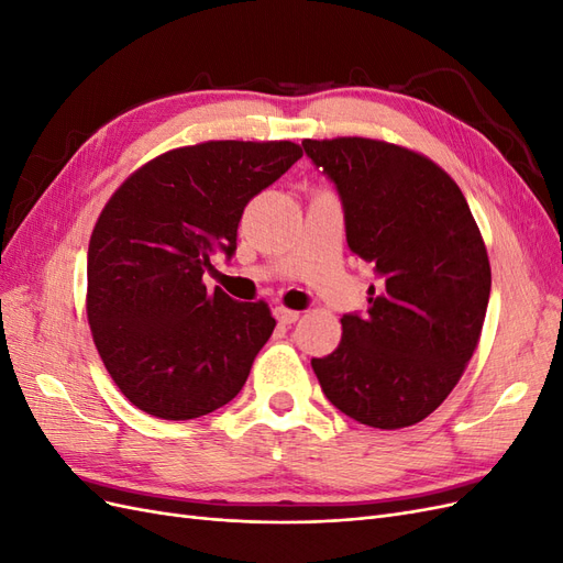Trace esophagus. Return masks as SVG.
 <instances>
[{
  "instance_id": "1",
  "label": "esophagus",
  "mask_w": 563,
  "mask_h": 563,
  "mask_svg": "<svg viewBox=\"0 0 563 563\" xmlns=\"http://www.w3.org/2000/svg\"><path fill=\"white\" fill-rule=\"evenodd\" d=\"M275 317H277V321H279V323H284V327H291V323H296V321H298L300 312H296V310H288V308H275Z\"/></svg>"
}]
</instances>
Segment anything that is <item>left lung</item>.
<instances>
[{
  "instance_id": "obj_1",
  "label": "left lung",
  "mask_w": 563,
  "mask_h": 563,
  "mask_svg": "<svg viewBox=\"0 0 563 563\" xmlns=\"http://www.w3.org/2000/svg\"><path fill=\"white\" fill-rule=\"evenodd\" d=\"M343 201L347 246L376 265L368 314L312 360L327 399L356 422L399 430L444 404L479 343L488 253L455 180L418 152L373 139L302 141Z\"/></svg>"
}]
</instances>
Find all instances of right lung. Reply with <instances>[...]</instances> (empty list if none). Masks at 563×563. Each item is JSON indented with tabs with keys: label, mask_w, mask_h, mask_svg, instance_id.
Returning <instances> with one entry per match:
<instances>
[{
	"label": "right lung",
	"mask_w": 563,
	"mask_h": 563,
	"mask_svg": "<svg viewBox=\"0 0 563 563\" xmlns=\"http://www.w3.org/2000/svg\"><path fill=\"white\" fill-rule=\"evenodd\" d=\"M302 157L291 141H207L133 172L100 211L87 258V317L119 391L162 420L232 401L277 321L201 277L232 258L246 203Z\"/></svg>",
	"instance_id": "add662e5"
}]
</instances>
